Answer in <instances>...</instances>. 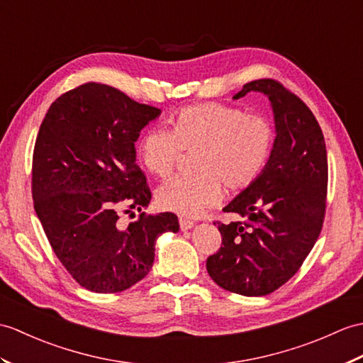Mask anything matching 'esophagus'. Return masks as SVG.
<instances>
[{"mask_svg": "<svg viewBox=\"0 0 363 363\" xmlns=\"http://www.w3.org/2000/svg\"><path fill=\"white\" fill-rule=\"evenodd\" d=\"M179 225H181V230H189V229H191L193 225H195V221L185 220V218H181V220H179Z\"/></svg>", "mask_w": 363, "mask_h": 363, "instance_id": "1", "label": "esophagus"}]
</instances>
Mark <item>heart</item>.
Returning a JSON list of instances; mask_svg holds the SVG:
<instances>
[{
	"label": "heart",
	"instance_id": "heart-1",
	"mask_svg": "<svg viewBox=\"0 0 363 363\" xmlns=\"http://www.w3.org/2000/svg\"><path fill=\"white\" fill-rule=\"evenodd\" d=\"M275 139L269 117L207 102L181 108L170 119V130L143 131L136 150L142 165L157 178L172 174L184 151H195V172L168 179L156 196L162 208L193 216L213 206L223 187L227 191L250 187L271 161Z\"/></svg>",
	"mask_w": 363,
	"mask_h": 363
}]
</instances>
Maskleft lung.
<instances>
[{"label":"left lung","mask_w":363,"mask_h":363,"mask_svg":"<svg viewBox=\"0 0 363 363\" xmlns=\"http://www.w3.org/2000/svg\"><path fill=\"white\" fill-rule=\"evenodd\" d=\"M259 91L275 117V147L259 178L223 210L242 221L223 224L221 247L207 272L223 289L267 296L296 275L322 232L328 157L322 128L303 100L274 79L252 80L235 94Z\"/></svg>","instance_id":"left-lung-1"}]
</instances>
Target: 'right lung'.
Masks as SVG:
<instances>
[{
  "instance_id": "1",
  "label": "right lung",
  "mask_w": 363,
  "mask_h": 363,
  "mask_svg": "<svg viewBox=\"0 0 363 363\" xmlns=\"http://www.w3.org/2000/svg\"><path fill=\"white\" fill-rule=\"evenodd\" d=\"M161 109L88 82L49 106L32 156V198L54 254L83 288L114 294L145 277L155 241L178 232L170 212L147 215L151 191L134 142ZM139 209L126 230L120 213Z\"/></svg>"
}]
</instances>
